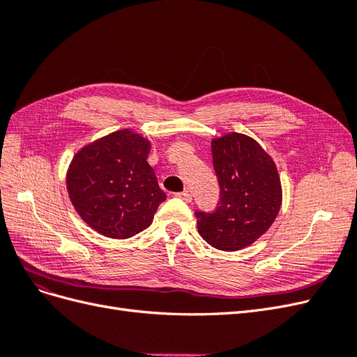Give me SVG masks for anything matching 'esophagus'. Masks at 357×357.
Instances as JSON below:
<instances>
[{
	"label": "esophagus",
	"instance_id": "34e87169",
	"mask_svg": "<svg viewBox=\"0 0 357 357\" xmlns=\"http://www.w3.org/2000/svg\"><path fill=\"white\" fill-rule=\"evenodd\" d=\"M176 197H177V198H180V199H183L185 202H190V201H192V195H190V193H189L188 190L176 193Z\"/></svg>",
	"mask_w": 357,
	"mask_h": 357
}]
</instances>
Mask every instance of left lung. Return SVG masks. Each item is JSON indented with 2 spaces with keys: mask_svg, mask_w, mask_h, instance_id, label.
<instances>
[{
  "mask_svg": "<svg viewBox=\"0 0 357 357\" xmlns=\"http://www.w3.org/2000/svg\"><path fill=\"white\" fill-rule=\"evenodd\" d=\"M213 167L220 186L214 211H195L198 232L214 248L235 252L268 231L282 205V185L274 160L253 138L228 134L211 143Z\"/></svg>",
  "mask_w": 357,
  "mask_h": 357,
  "instance_id": "left-lung-1",
  "label": "left lung"
}]
</instances>
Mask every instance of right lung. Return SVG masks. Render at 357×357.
Listing matches in <instances>:
<instances>
[{
	"instance_id": "add662e5",
	"label": "right lung",
	"mask_w": 357,
	"mask_h": 357,
	"mask_svg": "<svg viewBox=\"0 0 357 357\" xmlns=\"http://www.w3.org/2000/svg\"><path fill=\"white\" fill-rule=\"evenodd\" d=\"M150 143L128 129L86 146L73 159L68 195L80 218L109 238L147 229L167 199L147 164Z\"/></svg>"
}]
</instances>
